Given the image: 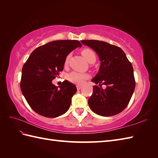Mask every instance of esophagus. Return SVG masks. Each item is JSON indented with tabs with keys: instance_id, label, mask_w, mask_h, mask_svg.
Here are the masks:
<instances>
[{
	"instance_id": "1",
	"label": "esophagus",
	"mask_w": 158,
	"mask_h": 158,
	"mask_svg": "<svg viewBox=\"0 0 158 158\" xmlns=\"http://www.w3.org/2000/svg\"><path fill=\"white\" fill-rule=\"evenodd\" d=\"M82 88V86L81 85H77V90H79Z\"/></svg>"
}]
</instances>
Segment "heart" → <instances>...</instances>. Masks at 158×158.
I'll return each instance as SVG.
<instances>
[{"label": "heart", "instance_id": "obj_1", "mask_svg": "<svg viewBox=\"0 0 158 158\" xmlns=\"http://www.w3.org/2000/svg\"><path fill=\"white\" fill-rule=\"evenodd\" d=\"M81 53L89 62L92 61H96V53L91 49L86 48V49H83ZM69 57L70 56L69 55L66 58L65 64H66L68 63ZM89 77V75L88 73H82L73 71L72 73H69V75H67V79H68L70 82L76 83V84H82V83L84 82L86 79H88Z\"/></svg>", "mask_w": 158, "mask_h": 158}]
</instances>
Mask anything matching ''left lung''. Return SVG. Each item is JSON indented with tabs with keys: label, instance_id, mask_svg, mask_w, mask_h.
Here are the masks:
<instances>
[{
	"label": "left lung",
	"instance_id": "1",
	"mask_svg": "<svg viewBox=\"0 0 158 158\" xmlns=\"http://www.w3.org/2000/svg\"><path fill=\"white\" fill-rule=\"evenodd\" d=\"M81 42L94 50L100 60L99 71L92 79L99 85L93 87V94L88 100L89 108L101 116L117 115L127 106L135 91L132 64L119 47L97 40ZM102 85L107 88L102 89Z\"/></svg>",
	"mask_w": 158,
	"mask_h": 158
}]
</instances>
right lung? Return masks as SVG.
I'll list each match as a JSON object with an SVG mask.
<instances>
[{
    "label": "right lung",
    "mask_w": 158,
    "mask_h": 158,
    "mask_svg": "<svg viewBox=\"0 0 158 158\" xmlns=\"http://www.w3.org/2000/svg\"><path fill=\"white\" fill-rule=\"evenodd\" d=\"M81 44L76 40L53 41L39 47L23 66L20 88L33 110L46 117H57L69 110L76 86L65 80L59 88L52 80L63 70L66 56Z\"/></svg>",
    "instance_id": "add662e5"
}]
</instances>
